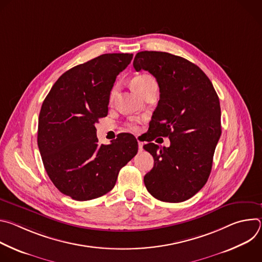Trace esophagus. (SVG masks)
Here are the masks:
<instances>
[{"label": "esophagus", "instance_id": "1", "mask_svg": "<svg viewBox=\"0 0 262 262\" xmlns=\"http://www.w3.org/2000/svg\"><path fill=\"white\" fill-rule=\"evenodd\" d=\"M138 139V145H139V150L142 151L143 150V142L140 141V138H137Z\"/></svg>", "mask_w": 262, "mask_h": 262}]
</instances>
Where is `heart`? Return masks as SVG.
<instances>
[{
  "label": "heart",
  "mask_w": 262,
  "mask_h": 262,
  "mask_svg": "<svg viewBox=\"0 0 262 262\" xmlns=\"http://www.w3.org/2000/svg\"><path fill=\"white\" fill-rule=\"evenodd\" d=\"M132 85H133L134 89L143 96L149 88H150L152 85H157V83H156L155 79L150 76H148V74H140V76H137L136 78L133 79ZM116 91H117V86H114L113 88H112L111 93H110V99L111 100L114 98V96L116 94ZM127 126H128L129 130L135 132V133L139 132V129H140L139 124H138V120L130 121Z\"/></svg>",
  "instance_id": "1"
}]
</instances>
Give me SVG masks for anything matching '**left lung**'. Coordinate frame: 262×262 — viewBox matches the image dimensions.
<instances>
[{
	"instance_id": "left-lung-1",
	"label": "left lung",
	"mask_w": 262,
	"mask_h": 262,
	"mask_svg": "<svg viewBox=\"0 0 262 262\" xmlns=\"http://www.w3.org/2000/svg\"><path fill=\"white\" fill-rule=\"evenodd\" d=\"M134 67L150 72L160 87V100L149 130L152 141L169 137L170 147L143 146L155 159L144 176L147 191L164 202H182L206 183L221 137L219 96L206 74L194 63L165 52H140ZM149 142V141H148Z\"/></svg>"
}]
</instances>
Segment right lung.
Segmentation results:
<instances>
[{"mask_svg":"<svg viewBox=\"0 0 262 262\" xmlns=\"http://www.w3.org/2000/svg\"><path fill=\"white\" fill-rule=\"evenodd\" d=\"M133 54H104L64 72L47 95L37 143L56 188L78 201L98 198L114 188L118 173L138 152L136 138L118 135L99 145L95 124L107 115L110 93Z\"/></svg>","mask_w":262,"mask_h":262,"instance_id":"add662e5","label":"right lung"}]
</instances>
